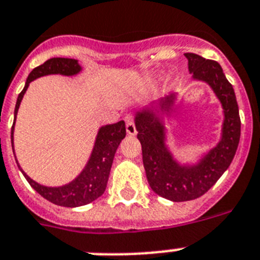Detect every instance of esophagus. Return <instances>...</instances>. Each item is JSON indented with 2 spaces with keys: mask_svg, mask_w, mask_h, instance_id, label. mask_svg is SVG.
Returning <instances> with one entry per match:
<instances>
[{
  "mask_svg": "<svg viewBox=\"0 0 260 260\" xmlns=\"http://www.w3.org/2000/svg\"><path fill=\"white\" fill-rule=\"evenodd\" d=\"M125 129H126V134L131 135V136H134V135L137 134L136 125H135L134 120H132L131 116H126L125 117Z\"/></svg>",
  "mask_w": 260,
  "mask_h": 260,
  "instance_id": "34e87169",
  "label": "esophagus"
}]
</instances>
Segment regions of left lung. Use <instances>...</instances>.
Segmentation results:
<instances>
[{"label":"left lung","instance_id":"left-lung-1","mask_svg":"<svg viewBox=\"0 0 260 260\" xmlns=\"http://www.w3.org/2000/svg\"><path fill=\"white\" fill-rule=\"evenodd\" d=\"M192 77L207 82L214 90L224 112L221 139L195 166H180L166 145V128L149 108L139 111L135 117L137 139L141 143L143 164L149 187L161 198L187 202L204 195L219 180L233 161L240 139L239 108L235 92L225 79L219 62L206 60L195 53H185ZM176 94L160 100V108L170 112Z\"/></svg>","mask_w":260,"mask_h":260}]
</instances>
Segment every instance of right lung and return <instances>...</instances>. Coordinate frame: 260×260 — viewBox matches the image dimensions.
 <instances>
[{"mask_svg": "<svg viewBox=\"0 0 260 260\" xmlns=\"http://www.w3.org/2000/svg\"><path fill=\"white\" fill-rule=\"evenodd\" d=\"M80 71H81V67L79 65L77 60L62 58V57L50 58L42 65L33 69L27 76L24 89L21 90V93L18 94V99H17L16 108H14V121H16V116L18 108H20L21 100L26 92L27 86L33 80L46 75L73 76L77 75ZM13 131L14 124L12 126V147H13ZM124 137H125V123L123 120L116 124L101 126L99 129V134H97L96 141H94L92 155H90L89 161L86 163L85 168L82 170L81 174L75 180L71 181L69 184L62 185V187H45V185L39 184L35 180H31L24 171L21 170L18 163H17V166L21 170V172L24 174L27 183L46 200L62 207L85 206L88 203H92L93 200H96L97 198H100L104 193L116 149Z\"/></svg>", "mask_w": 260, "mask_h": 260, "instance_id": "add662e5", "label": "right lung"}]
</instances>
